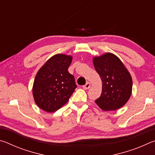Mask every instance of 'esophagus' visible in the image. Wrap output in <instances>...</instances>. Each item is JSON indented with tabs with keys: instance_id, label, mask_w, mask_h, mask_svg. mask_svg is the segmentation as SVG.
<instances>
[{
	"instance_id": "obj_1",
	"label": "esophagus",
	"mask_w": 155,
	"mask_h": 155,
	"mask_svg": "<svg viewBox=\"0 0 155 155\" xmlns=\"http://www.w3.org/2000/svg\"><path fill=\"white\" fill-rule=\"evenodd\" d=\"M90 87H91L90 83H87L85 85L83 86V88L84 89V90H88L89 88H90Z\"/></svg>"
}]
</instances>
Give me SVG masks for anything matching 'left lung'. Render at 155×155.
Masks as SVG:
<instances>
[{
  "instance_id": "1",
  "label": "left lung",
  "mask_w": 155,
  "mask_h": 155,
  "mask_svg": "<svg viewBox=\"0 0 155 155\" xmlns=\"http://www.w3.org/2000/svg\"><path fill=\"white\" fill-rule=\"evenodd\" d=\"M93 64L103 83L101 95L95 103L104 111L121 108L132 93L133 81L130 73L121 60L110 52L94 57Z\"/></svg>"
}]
</instances>
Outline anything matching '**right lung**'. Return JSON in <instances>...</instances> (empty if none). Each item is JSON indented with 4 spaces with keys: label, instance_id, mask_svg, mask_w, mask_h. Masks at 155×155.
<instances>
[{
    "label": "right lung",
    "instance_id": "obj_1",
    "mask_svg": "<svg viewBox=\"0 0 155 155\" xmlns=\"http://www.w3.org/2000/svg\"><path fill=\"white\" fill-rule=\"evenodd\" d=\"M72 57L57 54L37 73L33 86L35 103L46 112H54L67 103L77 88L74 76L68 71Z\"/></svg>",
    "mask_w": 155,
    "mask_h": 155
}]
</instances>
